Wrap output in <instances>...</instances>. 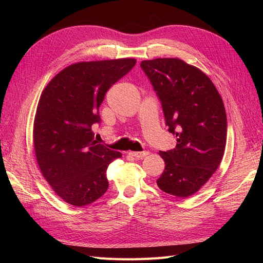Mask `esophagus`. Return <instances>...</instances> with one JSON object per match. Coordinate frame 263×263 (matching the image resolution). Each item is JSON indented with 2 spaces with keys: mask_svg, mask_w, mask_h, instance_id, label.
<instances>
[{
  "mask_svg": "<svg viewBox=\"0 0 263 263\" xmlns=\"http://www.w3.org/2000/svg\"><path fill=\"white\" fill-rule=\"evenodd\" d=\"M129 156H133L135 158H138V159H141L144 158L146 156L149 155V151H129L128 153Z\"/></svg>",
  "mask_w": 263,
  "mask_h": 263,
  "instance_id": "esophagus-1",
  "label": "esophagus"
}]
</instances>
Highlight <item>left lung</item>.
I'll return each mask as SVG.
<instances>
[{
	"label": "left lung",
	"instance_id": "1",
	"mask_svg": "<svg viewBox=\"0 0 263 263\" xmlns=\"http://www.w3.org/2000/svg\"><path fill=\"white\" fill-rule=\"evenodd\" d=\"M140 67L160 99L168 130L178 141L176 148L159 153L165 166L157 185L185 198L210 180L224 156V103L202 70L179 58L144 60Z\"/></svg>",
	"mask_w": 263,
	"mask_h": 263
}]
</instances>
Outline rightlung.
Returning a JSON list of instances; mask_svg holds the SVG:
<instances>
[{"label": "right lung", "mask_w": 263, "mask_h": 263, "mask_svg": "<svg viewBox=\"0 0 263 263\" xmlns=\"http://www.w3.org/2000/svg\"><path fill=\"white\" fill-rule=\"evenodd\" d=\"M136 63L134 58L82 61L55 74L39 99L33 140L43 177L63 201L82 208L108 187V164L122 154L93 140L105 93Z\"/></svg>", "instance_id": "obj_1"}]
</instances>
